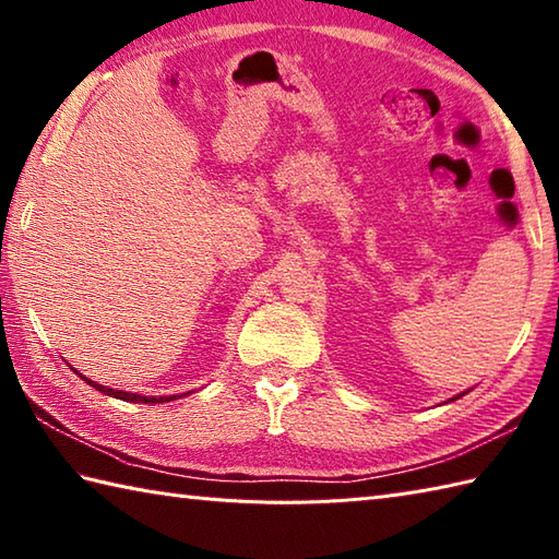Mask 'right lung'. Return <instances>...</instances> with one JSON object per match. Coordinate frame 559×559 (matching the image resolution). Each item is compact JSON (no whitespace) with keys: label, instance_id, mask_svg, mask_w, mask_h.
Segmentation results:
<instances>
[{"label":"right lung","instance_id":"obj_1","mask_svg":"<svg viewBox=\"0 0 559 559\" xmlns=\"http://www.w3.org/2000/svg\"><path fill=\"white\" fill-rule=\"evenodd\" d=\"M83 382H88L93 389H98V391H103V394H108V396H115V399H122V401H132V403H163V401H173V399H177V396H139V394H127V391H117V389H108V386H103V384H96V382H91V379H86V377H81Z\"/></svg>","mask_w":559,"mask_h":559}]
</instances>
